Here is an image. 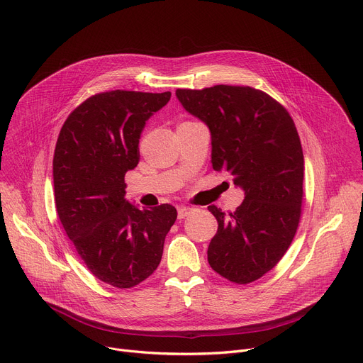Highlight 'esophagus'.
<instances>
[{
	"mask_svg": "<svg viewBox=\"0 0 363 363\" xmlns=\"http://www.w3.org/2000/svg\"><path fill=\"white\" fill-rule=\"evenodd\" d=\"M192 211H194V210L189 208V206H178V218L182 220V218L191 216Z\"/></svg>",
	"mask_w": 363,
	"mask_h": 363,
	"instance_id": "34e87169",
	"label": "esophagus"
}]
</instances>
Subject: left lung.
<instances>
[{"label": "left lung", "instance_id": "8db88e82", "mask_svg": "<svg viewBox=\"0 0 363 363\" xmlns=\"http://www.w3.org/2000/svg\"><path fill=\"white\" fill-rule=\"evenodd\" d=\"M177 97L210 128L213 168L245 195L234 213L208 206L218 221L208 263L233 283L255 281L281 260L298 227L304 158L296 125L276 99L250 86L178 89Z\"/></svg>", "mask_w": 363, "mask_h": 363}]
</instances>
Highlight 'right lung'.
<instances>
[{
	"instance_id": "obj_1",
	"label": "right lung",
	"mask_w": 363,
	"mask_h": 363,
	"mask_svg": "<svg viewBox=\"0 0 363 363\" xmlns=\"http://www.w3.org/2000/svg\"><path fill=\"white\" fill-rule=\"evenodd\" d=\"M171 91L111 90L90 96L66 119L55 149L53 179L62 225L89 272L130 289L158 269L177 208L139 210L125 199V174L139 162L146 121Z\"/></svg>"
}]
</instances>
